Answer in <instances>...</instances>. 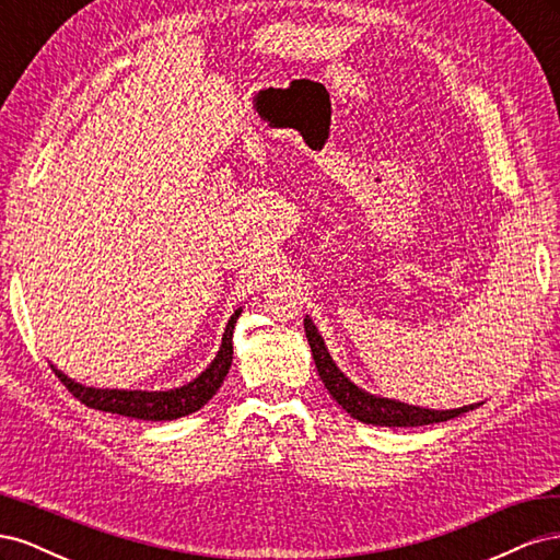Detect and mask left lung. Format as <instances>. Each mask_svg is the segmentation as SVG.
I'll return each instance as SVG.
<instances>
[{
    "label": "left lung",
    "instance_id": "left-lung-1",
    "mask_svg": "<svg viewBox=\"0 0 560 560\" xmlns=\"http://www.w3.org/2000/svg\"><path fill=\"white\" fill-rule=\"evenodd\" d=\"M306 327V336L311 343L313 360L317 366V374L329 389V395L343 406V409L360 422L366 425H381V428H418V425H432V422H444L451 418L463 416L471 409H477L479 404L463 406V409H448V411H434V409H420V406H411L404 401H395L387 397L369 395L366 389L354 385L341 369H338L331 360L329 350L325 348V341L313 325V319L306 315L303 319Z\"/></svg>",
    "mask_w": 560,
    "mask_h": 560
}]
</instances>
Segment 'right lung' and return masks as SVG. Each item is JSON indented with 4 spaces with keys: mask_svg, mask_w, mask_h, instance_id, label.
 I'll return each instance as SVG.
<instances>
[{
    "mask_svg": "<svg viewBox=\"0 0 560 560\" xmlns=\"http://www.w3.org/2000/svg\"><path fill=\"white\" fill-rule=\"evenodd\" d=\"M241 313L243 308L231 315L222 336V346H219L217 358L210 362V366L191 383L175 389H156V393H147V389H100L67 378L54 364H50V369L56 371L60 383L70 389L81 404L91 406L95 411L118 413L138 420H175L198 411L200 406H206L214 397L217 389L222 387L233 362V327Z\"/></svg>",
    "mask_w": 560,
    "mask_h": 560,
    "instance_id": "obj_1",
    "label": "right lung"
}]
</instances>
